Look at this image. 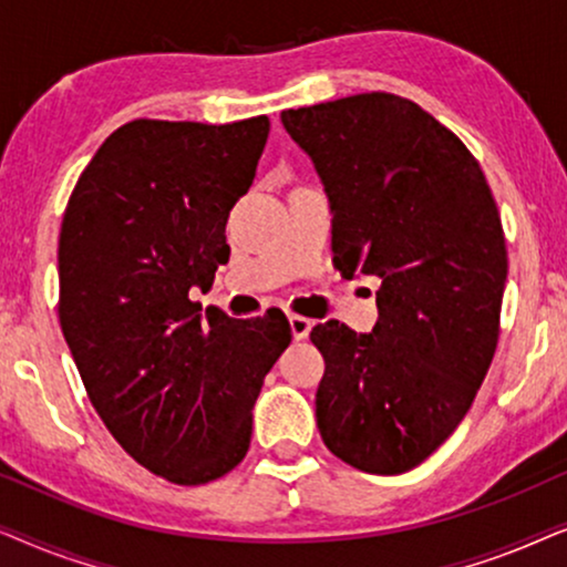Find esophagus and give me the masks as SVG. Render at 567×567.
<instances>
[{"label":"esophagus","instance_id":"1","mask_svg":"<svg viewBox=\"0 0 567 567\" xmlns=\"http://www.w3.org/2000/svg\"><path fill=\"white\" fill-rule=\"evenodd\" d=\"M289 324H291V336L293 340H305L309 336V330H312V320L309 317H301V315H289Z\"/></svg>","mask_w":567,"mask_h":567}]
</instances>
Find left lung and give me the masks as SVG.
<instances>
[{
    "label": "left lung",
    "mask_w": 567,
    "mask_h": 567,
    "mask_svg": "<svg viewBox=\"0 0 567 567\" xmlns=\"http://www.w3.org/2000/svg\"><path fill=\"white\" fill-rule=\"evenodd\" d=\"M281 121L332 208V262L377 276L379 320L309 338L324 359L317 429L338 460L400 475L452 436L491 369L508 255L480 162L413 100L363 92Z\"/></svg>",
    "instance_id": "left-lung-1"
}]
</instances>
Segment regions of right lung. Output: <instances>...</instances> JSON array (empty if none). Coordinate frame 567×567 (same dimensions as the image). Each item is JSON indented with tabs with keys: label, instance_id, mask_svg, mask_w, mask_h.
<instances>
[{
	"label": "right lung",
	"instance_id": "1",
	"mask_svg": "<svg viewBox=\"0 0 567 567\" xmlns=\"http://www.w3.org/2000/svg\"><path fill=\"white\" fill-rule=\"evenodd\" d=\"M270 121L136 118L105 138L59 235V322L82 384L123 452L175 485L245 460L252 405L291 328L231 320L188 297L229 258L231 206L252 185Z\"/></svg>",
	"mask_w": 567,
	"mask_h": 567
}]
</instances>
